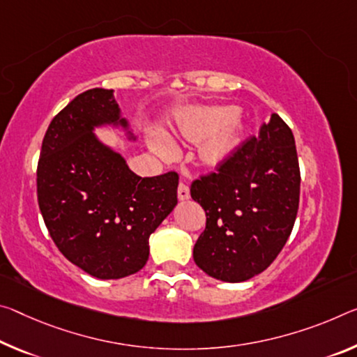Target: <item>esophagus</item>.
I'll use <instances>...</instances> for the list:
<instances>
[{
  "label": "esophagus",
  "instance_id": "esophagus-1",
  "mask_svg": "<svg viewBox=\"0 0 357 357\" xmlns=\"http://www.w3.org/2000/svg\"><path fill=\"white\" fill-rule=\"evenodd\" d=\"M189 197H190L189 185L185 183H179V185H178V199L179 200H188Z\"/></svg>",
  "mask_w": 357,
  "mask_h": 357
}]
</instances>
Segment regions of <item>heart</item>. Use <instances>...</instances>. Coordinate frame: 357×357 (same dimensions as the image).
Masks as SVG:
<instances>
[{"mask_svg":"<svg viewBox=\"0 0 357 357\" xmlns=\"http://www.w3.org/2000/svg\"><path fill=\"white\" fill-rule=\"evenodd\" d=\"M238 109L234 106L200 107L185 116L181 130L190 139H205L202 157L206 162H219L234 144ZM152 148L160 154H172L173 143L162 135L151 139Z\"/></svg>","mask_w":357,"mask_h":357,"instance_id":"heart-1","label":"heart"}]
</instances>
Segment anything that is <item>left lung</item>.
<instances>
[{
  "label": "left lung",
  "instance_id": "left-lung-1",
  "mask_svg": "<svg viewBox=\"0 0 357 357\" xmlns=\"http://www.w3.org/2000/svg\"><path fill=\"white\" fill-rule=\"evenodd\" d=\"M206 214L194 260L216 280L240 282L264 271L289 238L301 200V168L289 126L278 114L190 185Z\"/></svg>",
  "mask_w": 357,
  "mask_h": 357
}]
</instances>
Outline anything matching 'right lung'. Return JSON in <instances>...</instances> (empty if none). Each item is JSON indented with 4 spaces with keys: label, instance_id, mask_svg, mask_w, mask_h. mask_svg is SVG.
Here are the masks:
<instances>
[{
    "label": "right lung",
    "instance_id": "add662e5",
    "mask_svg": "<svg viewBox=\"0 0 357 357\" xmlns=\"http://www.w3.org/2000/svg\"><path fill=\"white\" fill-rule=\"evenodd\" d=\"M121 122L112 90L79 93L44 135L36 195L50 238L63 256L100 280L144 267L149 236L178 203L176 172L141 178L92 127Z\"/></svg>",
    "mask_w": 357,
    "mask_h": 357
}]
</instances>
